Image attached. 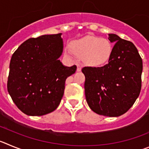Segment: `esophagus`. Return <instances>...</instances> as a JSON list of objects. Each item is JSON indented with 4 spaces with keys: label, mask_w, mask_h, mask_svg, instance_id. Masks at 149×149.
I'll list each match as a JSON object with an SVG mask.
<instances>
[{
    "label": "esophagus",
    "mask_w": 149,
    "mask_h": 149,
    "mask_svg": "<svg viewBox=\"0 0 149 149\" xmlns=\"http://www.w3.org/2000/svg\"><path fill=\"white\" fill-rule=\"evenodd\" d=\"M81 67H82V65H81V64H77V72L81 71Z\"/></svg>",
    "instance_id": "obj_1"
}]
</instances>
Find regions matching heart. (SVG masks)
Segmentation results:
<instances>
[{
	"mask_svg": "<svg viewBox=\"0 0 149 149\" xmlns=\"http://www.w3.org/2000/svg\"><path fill=\"white\" fill-rule=\"evenodd\" d=\"M70 47L76 56L82 58L83 61L91 67L104 65L113 53V46L109 40L91 35L74 40ZM66 55L70 56V53L68 51Z\"/></svg>",
	"mask_w": 149,
	"mask_h": 149,
	"instance_id": "b5f03b06",
	"label": "heart"
}]
</instances>
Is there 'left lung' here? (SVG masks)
Instances as JSON below:
<instances>
[{
	"instance_id": "8db88e82",
	"label": "left lung",
	"mask_w": 149,
	"mask_h": 149,
	"mask_svg": "<svg viewBox=\"0 0 149 149\" xmlns=\"http://www.w3.org/2000/svg\"><path fill=\"white\" fill-rule=\"evenodd\" d=\"M114 44L107 65L84 67V93L91 109L100 115L119 116L130 109L141 90L143 61L133 43L108 34Z\"/></svg>"
}]
</instances>
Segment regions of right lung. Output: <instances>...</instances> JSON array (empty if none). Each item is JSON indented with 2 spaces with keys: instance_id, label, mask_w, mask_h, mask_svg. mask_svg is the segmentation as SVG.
Returning a JSON list of instances; mask_svg holds the SVG:
<instances>
[{
  "instance_id": "1",
  "label": "right lung",
  "mask_w": 149,
  "mask_h": 149,
  "mask_svg": "<svg viewBox=\"0 0 149 149\" xmlns=\"http://www.w3.org/2000/svg\"><path fill=\"white\" fill-rule=\"evenodd\" d=\"M61 33L43 35L21 44L9 64L7 90L16 106L29 116H42L57 108L65 81L76 66L58 58L64 50Z\"/></svg>"
}]
</instances>
